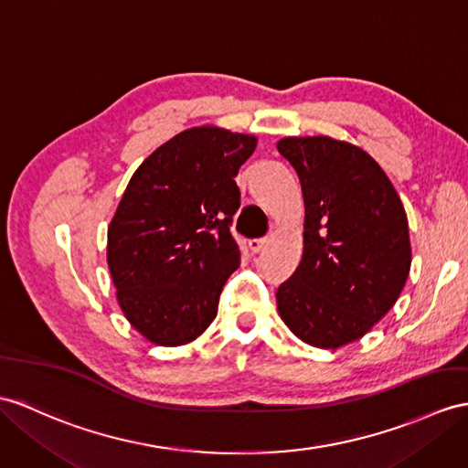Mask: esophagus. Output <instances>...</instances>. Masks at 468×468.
<instances>
[{
	"label": "esophagus",
	"instance_id": "34e87169",
	"mask_svg": "<svg viewBox=\"0 0 468 468\" xmlns=\"http://www.w3.org/2000/svg\"><path fill=\"white\" fill-rule=\"evenodd\" d=\"M268 238H252V240L248 242V248H250V252L252 254H258V252H261V250H264L266 246H268Z\"/></svg>",
	"mask_w": 468,
	"mask_h": 468
}]
</instances>
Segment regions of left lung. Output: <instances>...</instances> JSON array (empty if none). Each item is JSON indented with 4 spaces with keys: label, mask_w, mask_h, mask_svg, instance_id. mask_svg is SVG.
<instances>
[{
    "label": "left lung",
    "mask_w": 468,
    "mask_h": 468,
    "mask_svg": "<svg viewBox=\"0 0 468 468\" xmlns=\"http://www.w3.org/2000/svg\"><path fill=\"white\" fill-rule=\"evenodd\" d=\"M280 154L300 176L303 256L276 292L278 312L305 344L335 349L366 335L395 305L411 268L401 198L359 146L288 136Z\"/></svg>",
    "instance_id": "left-lung-1"
}]
</instances>
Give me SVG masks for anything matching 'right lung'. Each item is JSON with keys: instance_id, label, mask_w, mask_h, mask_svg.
Segmentation results:
<instances>
[{"instance_id": "right-lung-1", "label": "right lung", "mask_w": 468, "mask_h": 468, "mask_svg": "<svg viewBox=\"0 0 468 468\" xmlns=\"http://www.w3.org/2000/svg\"><path fill=\"white\" fill-rule=\"evenodd\" d=\"M256 136L195 127L166 141L131 176L109 226L107 261L119 305L156 346L197 339L240 266L230 234L234 176Z\"/></svg>"}]
</instances>
